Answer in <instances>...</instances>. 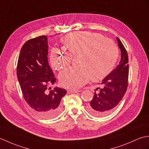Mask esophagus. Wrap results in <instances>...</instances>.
Instances as JSON below:
<instances>
[{"label": "esophagus", "mask_w": 149, "mask_h": 149, "mask_svg": "<svg viewBox=\"0 0 149 149\" xmlns=\"http://www.w3.org/2000/svg\"><path fill=\"white\" fill-rule=\"evenodd\" d=\"M68 91L69 93H78V92H81V90H68Z\"/></svg>", "instance_id": "obj_1"}]
</instances>
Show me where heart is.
<instances>
[{
    "instance_id": "obj_1",
    "label": "heart",
    "mask_w": 149,
    "mask_h": 149,
    "mask_svg": "<svg viewBox=\"0 0 149 149\" xmlns=\"http://www.w3.org/2000/svg\"><path fill=\"white\" fill-rule=\"evenodd\" d=\"M62 43L68 52L52 49L49 59L53 68L66 67L70 64L72 56H80L81 66L67 68L59 75L61 86L70 89L81 87L91 78L93 81L102 79L113 70L118 58L116 44L99 33H72L63 38Z\"/></svg>"
}]
</instances>
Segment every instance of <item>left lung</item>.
Masks as SVG:
<instances>
[{"label": "left lung", "instance_id": "obj_1", "mask_svg": "<svg viewBox=\"0 0 149 149\" xmlns=\"http://www.w3.org/2000/svg\"><path fill=\"white\" fill-rule=\"evenodd\" d=\"M121 50V59L116 68L102 80V87L98 93H94L93 99L87 109L96 116H105L112 111L122 100L127 91L129 75V59L127 50L118 38H116Z\"/></svg>", "mask_w": 149, "mask_h": 149}]
</instances>
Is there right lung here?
<instances>
[{
  "label": "right lung",
  "mask_w": 149,
  "mask_h": 149,
  "mask_svg": "<svg viewBox=\"0 0 149 149\" xmlns=\"http://www.w3.org/2000/svg\"><path fill=\"white\" fill-rule=\"evenodd\" d=\"M48 49L46 36L27 41L21 49L17 67L25 100L36 115L47 119L58 116L61 111V100L66 93V90L58 87L47 91L56 79L48 63Z\"/></svg>",
  "instance_id": "1"
}]
</instances>
